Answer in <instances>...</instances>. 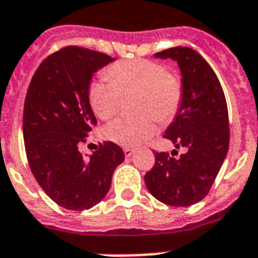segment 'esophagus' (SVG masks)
Returning a JSON list of instances; mask_svg holds the SVG:
<instances>
[{
	"label": "esophagus",
	"instance_id": "1",
	"mask_svg": "<svg viewBox=\"0 0 258 258\" xmlns=\"http://www.w3.org/2000/svg\"><path fill=\"white\" fill-rule=\"evenodd\" d=\"M133 153H134V149H131V148H125L124 149V154H125V157H126V158L132 157V155H133Z\"/></svg>",
	"mask_w": 258,
	"mask_h": 258
}]
</instances>
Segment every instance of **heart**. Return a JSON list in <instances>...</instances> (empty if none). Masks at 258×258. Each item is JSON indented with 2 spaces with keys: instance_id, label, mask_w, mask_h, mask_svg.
<instances>
[{
  "instance_id": "obj_1",
  "label": "heart",
  "mask_w": 258,
  "mask_h": 258,
  "mask_svg": "<svg viewBox=\"0 0 258 258\" xmlns=\"http://www.w3.org/2000/svg\"><path fill=\"white\" fill-rule=\"evenodd\" d=\"M106 79L89 87V104L101 120H109L118 112L121 95L138 92L136 117L117 118L104 127V136L114 144L134 148L155 133V118L169 122L182 101V83L166 72L161 63L148 59L120 60L105 71Z\"/></svg>"
}]
</instances>
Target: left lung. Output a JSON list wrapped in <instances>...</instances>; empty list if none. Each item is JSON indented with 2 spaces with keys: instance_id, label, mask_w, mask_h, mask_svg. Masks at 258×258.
Segmentation results:
<instances>
[{
  "instance_id": "8db88e82",
  "label": "left lung",
  "mask_w": 258,
  "mask_h": 258,
  "mask_svg": "<svg viewBox=\"0 0 258 258\" xmlns=\"http://www.w3.org/2000/svg\"><path fill=\"white\" fill-rule=\"evenodd\" d=\"M154 56L172 59L179 66L182 101L165 138L186 153L179 158L155 153V165L146 172L145 184L159 202L187 207L206 198L227 157L228 108L218 76L197 51L179 46Z\"/></svg>"
}]
</instances>
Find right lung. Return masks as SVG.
Instances as JSON below:
<instances>
[{
    "mask_svg": "<svg viewBox=\"0 0 258 258\" xmlns=\"http://www.w3.org/2000/svg\"><path fill=\"white\" fill-rule=\"evenodd\" d=\"M113 60L99 51L64 47L40 63L27 89L23 141L30 169L44 192L67 210H89L103 201L125 159L110 141L91 155L79 152L97 125L89 104L92 76Z\"/></svg>",
    "mask_w": 258,
    "mask_h": 258,
    "instance_id": "1",
    "label": "right lung"
}]
</instances>
